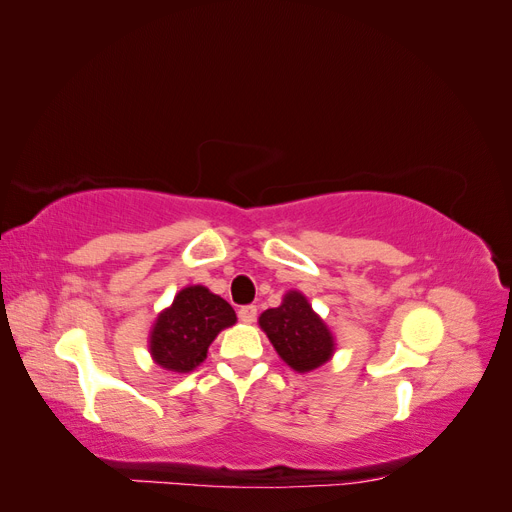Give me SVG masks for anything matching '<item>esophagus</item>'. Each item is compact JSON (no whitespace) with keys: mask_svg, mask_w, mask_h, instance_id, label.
<instances>
[{"mask_svg":"<svg viewBox=\"0 0 512 512\" xmlns=\"http://www.w3.org/2000/svg\"><path fill=\"white\" fill-rule=\"evenodd\" d=\"M256 314H258L256 305H245V307L239 309V318H241V322H245V324H252V322L256 320Z\"/></svg>","mask_w":512,"mask_h":512,"instance_id":"esophagus-1","label":"esophagus"}]
</instances>
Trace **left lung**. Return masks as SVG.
<instances>
[{
    "label": "left lung",
    "mask_w": 512,
    "mask_h": 512,
    "mask_svg": "<svg viewBox=\"0 0 512 512\" xmlns=\"http://www.w3.org/2000/svg\"><path fill=\"white\" fill-rule=\"evenodd\" d=\"M258 324L280 359L297 374H307L333 359L335 335L299 290H288L282 305L262 312Z\"/></svg>",
    "instance_id": "left-lung-1"
}]
</instances>
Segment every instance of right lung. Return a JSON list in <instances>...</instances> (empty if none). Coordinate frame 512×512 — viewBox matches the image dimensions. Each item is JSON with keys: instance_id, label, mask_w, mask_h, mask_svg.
Returning <instances> with one entry per match:
<instances>
[{"instance_id": "add662e5", "label": "right lung", "mask_w": 512, "mask_h": 512, "mask_svg": "<svg viewBox=\"0 0 512 512\" xmlns=\"http://www.w3.org/2000/svg\"><path fill=\"white\" fill-rule=\"evenodd\" d=\"M235 322V309L218 294L205 286H185L151 324V359L173 374H190L207 359L213 339Z\"/></svg>"}]
</instances>
